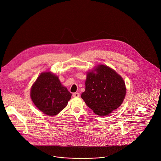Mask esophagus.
Segmentation results:
<instances>
[{
  "mask_svg": "<svg viewBox=\"0 0 161 161\" xmlns=\"http://www.w3.org/2000/svg\"><path fill=\"white\" fill-rule=\"evenodd\" d=\"M73 96L74 97H79L80 94L79 93H77V92H75V93H73Z\"/></svg>",
  "mask_w": 161,
  "mask_h": 161,
  "instance_id": "obj_1",
  "label": "esophagus"
}]
</instances>
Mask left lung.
<instances>
[{
  "mask_svg": "<svg viewBox=\"0 0 161 161\" xmlns=\"http://www.w3.org/2000/svg\"><path fill=\"white\" fill-rule=\"evenodd\" d=\"M88 73L86 90L81 95L88 106L97 115L106 116L118 108L126 93L125 82L107 66L99 65Z\"/></svg>",
  "mask_w": 161,
  "mask_h": 161,
  "instance_id": "obj_1",
  "label": "left lung"
}]
</instances>
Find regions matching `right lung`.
Listing matches in <instances>:
<instances>
[{"label": "right lung", "mask_w": 161, "mask_h": 161, "mask_svg": "<svg viewBox=\"0 0 161 161\" xmlns=\"http://www.w3.org/2000/svg\"><path fill=\"white\" fill-rule=\"evenodd\" d=\"M72 94L50 72L41 74L31 90L34 104L44 114L55 116L68 104Z\"/></svg>", "instance_id": "obj_1"}]
</instances>
